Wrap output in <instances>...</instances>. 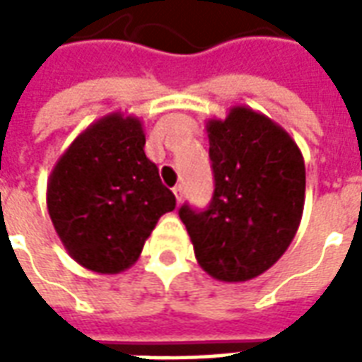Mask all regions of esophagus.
Returning a JSON list of instances; mask_svg holds the SVG:
<instances>
[{"instance_id": "esophagus-1", "label": "esophagus", "mask_w": 362, "mask_h": 362, "mask_svg": "<svg viewBox=\"0 0 362 362\" xmlns=\"http://www.w3.org/2000/svg\"><path fill=\"white\" fill-rule=\"evenodd\" d=\"M173 192H174V197H176V202L180 204L182 196H184V189H182V186H174Z\"/></svg>"}]
</instances>
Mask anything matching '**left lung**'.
Wrapping results in <instances>:
<instances>
[{"instance_id": "1", "label": "left lung", "mask_w": 362, "mask_h": 362, "mask_svg": "<svg viewBox=\"0 0 362 362\" xmlns=\"http://www.w3.org/2000/svg\"><path fill=\"white\" fill-rule=\"evenodd\" d=\"M215 192L205 211L180 207L197 264L213 279L258 277L293 243L304 209L306 173L295 139L266 114L233 106L205 124Z\"/></svg>"}]
</instances>
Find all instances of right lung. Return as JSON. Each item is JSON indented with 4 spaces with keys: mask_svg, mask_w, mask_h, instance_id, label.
Segmentation results:
<instances>
[{
    "mask_svg": "<svg viewBox=\"0 0 362 362\" xmlns=\"http://www.w3.org/2000/svg\"><path fill=\"white\" fill-rule=\"evenodd\" d=\"M143 147L141 119L112 112L83 129L52 168V225L67 254L90 272L134 266L157 221L176 207Z\"/></svg>",
    "mask_w": 362,
    "mask_h": 362,
    "instance_id": "1",
    "label": "right lung"
}]
</instances>
